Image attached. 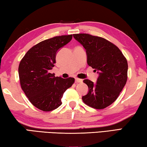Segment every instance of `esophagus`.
Returning a JSON list of instances; mask_svg holds the SVG:
<instances>
[{
  "instance_id": "34e87169",
  "label": "esophagus",
  "mask_w": 147,
  "mask_h": 147,
  "mask_svg": "<svg viewBox=\"0 0 147 147\" xmlns=\"http://www.w3.org/2000/svg\"><path fill=\"white\" fill-rule=\"evenodd\" d=\"M75 82L76 83H82L83 82V80L76 78H75Z\"/></svg>"
}]
</instances>
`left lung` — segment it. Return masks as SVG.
<instances>
[{
  "instance_id": "left-lung-1",
  "label": "left lung",
  "mask_w": 147,
  "mask_h": 147,
  "mask_svg": "<svg viewBox=\"0 0 147 147\" xmlns=\"http://www.w3.org/2000/svg\"><path fill=\"white\" fill-rule=\"evenodd\" d=\"M74 38L86 49L87 63L97 71L94 84L86 79L88 93L82 96L84 102L95 109L111 105L119 95L127 81V60L117 47L109 41L88 34H73Z\"/></svg>"
}]
</instances>
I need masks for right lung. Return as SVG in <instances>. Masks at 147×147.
I'll list each match as a JSON object with an SVG mask.
<instances>
[{"instance_id": "obj_1", "label": "right lung", "mask_w": 147, "mask_h": 147, "mask_svg": "<svg viewBox=\"0 0 147 147\" xmlns=\"http://www.w3.org/2000/svg\"><path fill=\"white\" fill-rule=\"evenodd\" d=\"M73 35L46 39L27 52L19 65L21 88L30 102L44 111L54 110L61 104L64 92L73 85L74 78L66 79L49 73L56 63L58 50L67 44Z\"/></svg>"}]
</instances>
